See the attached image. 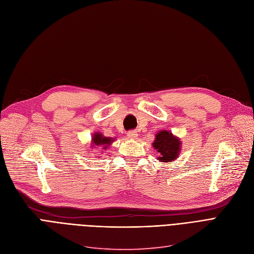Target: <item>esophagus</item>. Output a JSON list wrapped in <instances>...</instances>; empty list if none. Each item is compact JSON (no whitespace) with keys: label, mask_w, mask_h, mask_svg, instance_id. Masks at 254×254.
<instances>
[{"label":"esophagus","mask_w":254,"mask_h":254,"mask_svg":"<svg viewBox=\"0 0 254 254\" xmlns=\"http://www.w3.org/2000/svg\"><path fill=\"white\" fill-rule=\"evenodd\" d=\"M127 138L128 139H137V137H138V134H137V132H135V130H129V132H127Z\"/></svg>","instance_id":"1"}]
</instances>
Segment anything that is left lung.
<instances>
[{
	"mask_svg": "<svg viewBox=\"0 0 254 254\" xmlns=\"http://www.w3.org/2000/svg\"><path fill=\"white\" fill-rule=\"evenodd\" d=\"M182 142L179 137L175 136L171 130L162 129L155 136V140L153 142V147L156 149L159 154L158 160L168 163L175 161L179 157L181 152Z\"/></svg>",
	"mask_w": 254,
	"mask_h": 254,
	"instance_id": "8db88e82",
	"label": "left lung"
}]
</instances>
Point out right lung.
Wrapping results in <instances>:
<instances>
[{"label": "right lung", "mask_w": 254, "mask_h": 254, "mask_svg": "<svg viewBox=\"0 0 254 254\" xmlns=\"http://www.w3.org/2000/svg\"><path fill=\"white\" fill-rule=\"evenodd\" d=\"M114 140H115V138L106 137L99 132L93 133L92 139H91V143H90L91 148L93 149L95 146H102L103 149H107L113 142H114Z\"/></svg>", "instance_id": "1"}]
</instances>
